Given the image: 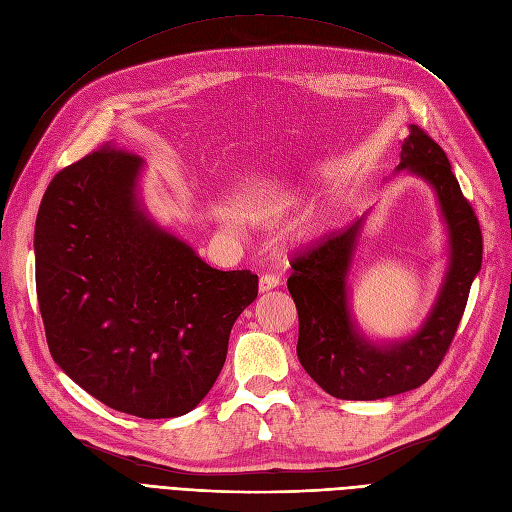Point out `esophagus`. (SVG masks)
<instances>
[{
	"mask_svg": "<svg viewBox=\"0 0 512 512\" xmlns=\"http://www.w3.org/2000/svg\"><path fill=\"white\" fill-rule=\"evenodd\" d=\"M280 275H275V273H265V275H260V292H267V290H273V288H277L280 286Z\"/></svg>",
	"mask_w": 512,
	"mask_h": 512,
	"instance_id": "34e87169",
	"label": "esophagus"
}]
</instances>
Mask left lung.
Segmentation results:
<instances>
[{"mask_svg":"<svg viewBox=\"0 0 512 512\" xmlns=\"http://www.w3.org/2000/svg\"><path fill=\"white\" fill-rule=\"evenodd\" d=\"M395 170L425 179L436 190L448 228L451 260L436 305L412 337L374 344L350 316L348 273L363 220L329 232L292 256L288 290L299 312L297 356L318 386L337 399L371 401L425 384L451 346L472 280L483 262V235L442 147L410 126Z\"/></svg>","mask_w":512,"mask_h":512,"instance_id":"1","label":"left lung"}]
</instances>
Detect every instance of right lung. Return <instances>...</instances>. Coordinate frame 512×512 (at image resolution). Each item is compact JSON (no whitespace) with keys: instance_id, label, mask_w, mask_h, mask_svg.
Segmentation results:
<instances>
[{"instance_id":"1","label":"right lung","mask_w":512,"mask_h":512,"mask_svg":"<svg viewBox=\"0 0 512 512\" xmlns=\"http://www.w3.org/2000/svg\"><path fill=\"white\" fill-rule=\"evenodd\" d=\"M143 162L106 143L66 166L36 220V292L51 356L108 408L141 418L194 410L258 297L252 271H218L147 218Z\"/></svg>"}]
</instances>
